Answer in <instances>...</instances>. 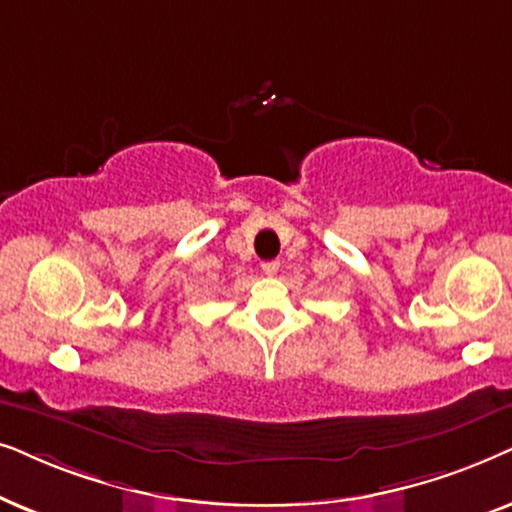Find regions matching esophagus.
I'll list each match as a JSON object with an SVG mask.
<instances>
[{
  "label": "esophagus",
  "mask_w": 512,
  "mask_h": 512,
  "mask_svg": "<svg viewBox=\"0 0 512 512\" xmlns=\"http://www.w3.org/2000/svg\"><path fill=\"white\" fill-rule=\"evenodd\" d=\"M278 269H281V262H278V260L262 262V271H264V274H267V276H274Z\"/></svg>",
  "instance_id": "obj_1"
}]
</instances>
